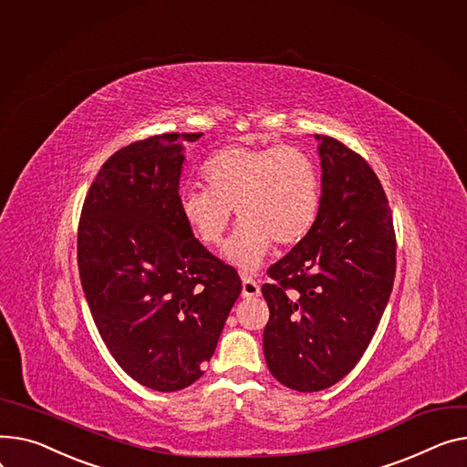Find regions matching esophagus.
Returning a JSON list of instances; mask_svg holds the SVG:
<instances>
[{"label": "esophagus", "mask_w": 467, "mask_h": 467, "mask_svg": "<svg viewBox=\"0 0 467 467\" xmlns=\"http://www.w3.org/2000/svg\"><path fill=\"white\" fill-rule=\"evenodd\" d=\"M261 293V285L255 277L252 275H244L242 277V295L245 298H254V296H259Z\"/></svg>", "instance_id": "esophagus-1"}]
</instances>
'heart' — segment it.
I'll return each instance as SVG.
<instances>
[{
  "label": "heart",
  "instance_id": "b5f03b06",
  "mask_svg": "<svg viewBox=\"0 0 467 467\" xmlns=\"http://www.w3.org/2000/svg\"><path fill=\"white\" fill-rule=\"evenodd\" d=\"M206 190L178 197L183 223L204 245H220L233 220L240 225L227 257L244 270L259 266L272 242L298 244L317 222L321 176L312 155L291 144H229L201 167Z\"/></svg>",
  "mask_w": 467,
  "mask_h": 467
}]
</instances>
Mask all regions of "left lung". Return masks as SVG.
Returning a JSON list of instances; mask_svg holds the SVG:
<instances>
[{
  "label": "left lung",
  "instance_id": "1",
  "mask_svg": "<svg viewBox=\"0 0 467 467\" xmlns=\"http://www.w3.org/2000/svg\"><path fill=\"white\" fill-rule=\"evenodd\" d=\"M316 139L323 169L317 222L266 270L272 282L263 285L266 366L300 392L328 389L357 366L396 274L392 212L378 174L344 142Z\"/></svg>",
  "mask_w": 467,
  "mask_h": 467
}]
</instances>
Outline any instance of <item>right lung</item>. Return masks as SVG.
<instances>
[{
	"mask_svg": "<svg viewBox=\"0 0 467 467\" xmlns=\"http://www.w3.org/2000/svg\"><path fill=\"white\" fill-rule=\"evenodd\" d=\"M201 135L163 133L119 148L91 182L78 222L93 323L123 371L160 392L204 374L242 293L238 272L180 213L182 144Z\"/></svg>",
	"mask_w": 467,
	"mask_h": 467,
	"instance_id": "right-lung-1",
	"label": "right lung"
}]
</instances>
